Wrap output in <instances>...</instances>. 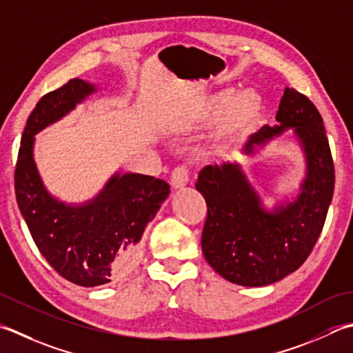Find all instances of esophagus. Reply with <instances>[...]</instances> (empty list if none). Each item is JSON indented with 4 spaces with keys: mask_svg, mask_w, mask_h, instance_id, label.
<instances>
[{
    "mask_svg": "<svg viewBox=\"0 0 353 353\" xmlns=\"http://www.w3.org/2000/svg\"><path fill=\"white\" fill-rule=\"evenodd\" d=\"M190 181V171L186 165H179L171 172V185L174 188H182Z\"/></svg>",
    "mask_w": 353,
    "mask_h": 353,
    "instance_id": "obj_1",
    "label": "esophagus"
}]
</instances>
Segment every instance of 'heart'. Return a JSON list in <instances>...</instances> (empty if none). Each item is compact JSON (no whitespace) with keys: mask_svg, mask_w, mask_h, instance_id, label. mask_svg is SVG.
Wrapping results in <instances>:
<instances>
[{"mask_svg":"<svg viewBox=\"0 0 353 353\" xmlns=\"http://www.w3.org/2000/svg\"><path fill=\"white\" fill-rule=\"evenodd\" d=\"M263 99L255 90H243L234 94L226 88L211 94L196 114L197 121H211L216 117L212 137L216 142H225L250 130L260 119Z\"/></svg>","mask_w":353,"mask_h":353,"instance_id":"obj_1","label":"heart"}]
</instances>
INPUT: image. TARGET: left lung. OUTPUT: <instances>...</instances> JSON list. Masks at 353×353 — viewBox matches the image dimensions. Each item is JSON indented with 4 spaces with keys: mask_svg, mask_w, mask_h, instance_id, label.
<instances>
[{
    "mask_svg": "<svg viewBox=\"0 0 353 353\" xmlns=\"http://www.w3.org/2000/svg\"><path fill=\"white\" fill-rule=\"evenodd\" d=\"M279 125L261 127L243 151L294 128L306 156V179L294 202L266 211L239 163L208 165L196 188L205 197L206 220L202 251L219 275L240 286H266L285 279L305 263L319 240L332 202L335 168L323 117L309 98L285 88Z\"/></svg>",
    "mask_w": 353,
    "mask_h": 353,
    "instance_id": "obj_1",
    "label": "left lung"
}]
</instances>
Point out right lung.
<instances>
[{
	"instance_id": "add662e5",
	"label": "right lung",
	"mask_w": 353,
	"mask_h": 353,
	"mask_svg": "<svg viewBox=\"0 0 353 353\" xmlns=\"http://www.w3.org/2000/svg\"><path fill=\"white\" fill-rule=\"evenodd\" d=\"M94 90L74 78L44 94L27 119L15 168L17 202L34 245L61 277L84 288L105 285L131 271L145 226L170 194L162 179L134 172L114 174L82 205H65L48 194L33 161V136Z\"/></svg>"
}]
</instances>
